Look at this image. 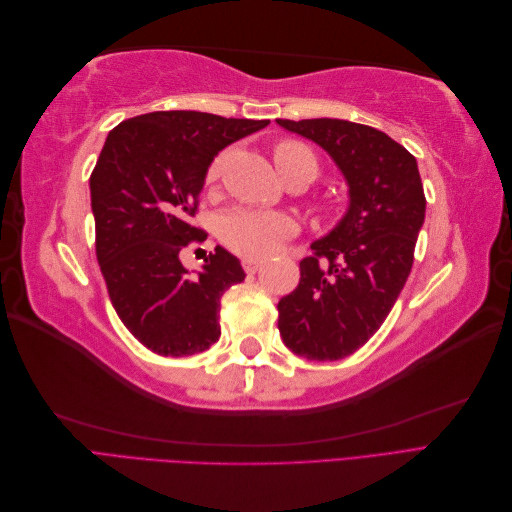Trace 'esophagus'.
<instances>
[{
	"label": "esophagus",
	"mask_w": 512,
	"mask_h": 512,
	"mask_svg": "<svg viewBox=\"0 0 512 512\" xmlns=\"http://www.w3.org/2000/svg\"><path fill=\"white\" fill-rule=\"evenodd\" d=\"M241 265H243L245 273H256L260 269V265H262V260L260 258H243Z\"/></svg>",
	"instance_id": "obj_1"
}]
</instances>
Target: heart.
I'll list each match as a JSON object with an SVG mask.
<instances>
[{"label": "heart", "mask_w": 512, "mask_h": 512, "mask_svg": "<svg viewBox=\"0 0 512 512\" xmlns=\"http://www.w3.org/2000/svg\"><path fill=\"white\" fill-rule=\"evenodd\" d=\"M277 173L284 181L303 179L312 183L318 175L316 156L299 141H282L273 149ZM224 156L213 158L207 166L205 185L211 190L222 175ZM294 232V222L286 213L262 209H235L222 220L220 237L230 252L245 258H265L273 254Z\"/></svg>", "instance_id": "1"}]
</instances>
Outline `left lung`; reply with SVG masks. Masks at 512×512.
<instances>
[{"instance_id": "1", "label": "left lung", "mask_w": 512, "mask_h": 512, "mask_svg": "<svg viewBox=\"0 0 512 512\" xmlns=\"http://www.w3.org/2000/svg\"><path fill=\"white\" fill-rule=\"evenodd\" d=\"M320 145L348 181V211L301 260L299 286L277 303L284 344L309 361L359 350L389 316L425 222L416 158L384 132L344 119H277Z\"/></svg>"}]
</instances>
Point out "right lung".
<instances>
[{
  "instance_id": "obj_1",
  "label": "right lung",
  "mask_w": 512,
  "mask_h": 512,
  "mask_svg": "<svg viewBox=\"0 0 512 512\" xmlns=\"http://www.w3.org/2000/svg\"><path fill=\"white\" fill-rule=\"evenodd\" d=\"M265 126L269 119L156 111L108 132L89 177L96 256L117 316L151 352L190 356L220 339V301L245 280L241 262L215 247L190 275L181 252L207 239L192 224L207 166Z\"/></svg>"
}]
</instances>
